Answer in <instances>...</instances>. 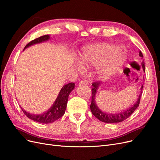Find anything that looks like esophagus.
<instances>
[{
    "label": "esophagus",
    "mask_w": 160,
    "mask_h": 160,
    "mask_svg": "<svg viewBox=\"0 0 160 160\" xmlns=\"http://www.w3.org/2000/svg\"><path fill=\"white\" fill-rule=\"evenodd\" d=\"M89 83L88 81L87 80H83V81H81L79 83V86H83V85H88Z\"/></svg>",
    "instance_id": "1"
}]
</instances>
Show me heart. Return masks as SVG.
<instances>
[{
  "label": "heart",
  "instance_id": "obj_1",
  "mask_svg": "<svg viewBox=\"0 0 160 160\" xmlns=\"http://www.w3.org/2000/svg\"><path fill=\"white\" fill-rule=\"evenodd\" d=\"M79 60L85 67L98 66L99 77L106 79L122 68L127 60V55L119 45L97 43L84 47Z\"/></svg>",
  "mask_w": 160,
  "mask_h": 160
}]
</instances>
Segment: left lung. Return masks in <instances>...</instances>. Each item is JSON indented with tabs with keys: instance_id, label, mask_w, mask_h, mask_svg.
I'll return each mask as SVG.
<instances>
[{
	"instance_id": "1",
	"label": "left lung",
	"mask_w": 160,
	"mask_h": 160,
	"mask_svg": "<svg viewBox=\"0 0 160 160\" xmlns=\"http://www.w3.org/2000/svg\"><path fill=\"white\" fill-rule=\"evenodd\" d=\"M139 56L141 57H143L142 52L139 51ZM142 67L143 71L145 70V65L144 62H142ZM101 85V82L97 81L94 82L92 84V95H91V103L90 105V109L92 113L95 116V118H98L101 122L104 123H119L122 122L123 121L125 120L128 118L129 116L132 115L134 111L136 109L139 105L140 102V98H141V95L142 93V89H143V85L141 88V93L139 94L138 98L137 99L136 103L132 106H131L128 109L121 111L119 113H105L101 111L99 108L98 105L96 104L95 101V97L97 92L98 91L99 87Z\"/></svg>"
}]
</instances>
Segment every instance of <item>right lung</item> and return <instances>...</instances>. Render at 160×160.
<instances>
[{
  "label": "right lung",
  "mask_w": 160,
  "mask_h": 160,
  "mask_svg": "<svg viewBox=\"0 0 160 160\" xmlns=\"http://www.w3.org/2000/svg\"><path fill=\"white\" fill-rule=\"evenodd\" d=\"M50 39V35H47L38 37L35 39L32 40L30 42L25 46V49H27V47L31 45L38 44L42 42L47 41ZM75 88V83H69L68 84L65 85L61 89L59 95H58L56 100L55 101L54 103L50 108L49 109H48L45 113L42 114H32L28 113L25 110H24L22 108V111L27 118L29 119L35 121L37 122L41 123H50L54 122L55 121L58 119L61 118L62 115H64L65 111L67 108V101H68L69 95L71 92Z\"/></svg>",
  "instance_id": "obj_1"
}]
</instances>
